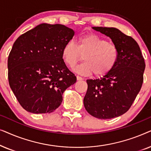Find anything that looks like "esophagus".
I'll return each mask as SVG.
<instances>
[{"label":"esophagus","mask_w":151,"mask_h":151,"mask_svg":"<svg viewBox=\"0 0 151 151\" xmlns=\"http://www.w3.org/2000/svg\"><path fill=\"white\" fill-rule=\"evenodd\" d=\"M76 78H77V80H82V79H83V78H82V77H80V76H76Z\"/></svg>","instance_id":"esophagus-1"}]
</instances>
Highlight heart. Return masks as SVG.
<instances>
[{
    "label": "heart",
    "mask_w": 151,
    "mask_h": 151,
    "mask_svg": "<svg viewBox=\"0 0 151 151\" xmlns=\"http://www.w3.org/2000/svg\"><path fill=\"white\" fill-rule=\"evenodd\" d=\"M84 55V61L75 68V71L83 76L93 73L98 77L109 73L118 60V50L111 42H106L98 35L90 34L80 36L77 45L73 41H68L62 50L63 60L73 67Z\"/></svg>",
    "instance_id": "1"
}]
</instances>
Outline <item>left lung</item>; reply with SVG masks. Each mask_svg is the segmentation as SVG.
<instances>
[{
    "label": "left lung",
    "instance_id": "left-lung-1",
    "mask_svg": "<svg viewBox=\"0 0 151 151\" xmlns=\"http://www.w3.org/2000/svg\"><path fill=\"white\" fill-rule=\"evenodd\" d=\"M109 37L118 50V60L111 71L100 79L87 80L84 98L87 112L99 119L123 115L139 93L143 83L145 62L137 42L114 27H93Z\"/></svg>",
    "mask_w": 151,
    "mask_h": 151
}]
</instances>
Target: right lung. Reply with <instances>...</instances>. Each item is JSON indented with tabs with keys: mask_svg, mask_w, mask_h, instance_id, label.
Returning a JSON list of instances; mask_svg holds the SVG:
<instances>
[{
	"mask_svg": "<svg viewBox=\"0 0 151 151\" xmlns=\"http://www.w3.org/2000/svg\"><path fill=\"white\" fill-rule=\"evenodd\" d=\"M74 31L63 24L42 23L16 39L8 57V79L18 102L27 111L47 113L63 102L76 77L62 56Z\"/></svg>",
	"mask_w": 151,
	"mask_h": 151,
	"instance_id": "obj_1",
	"label": "right lung"
}]
</instances>
